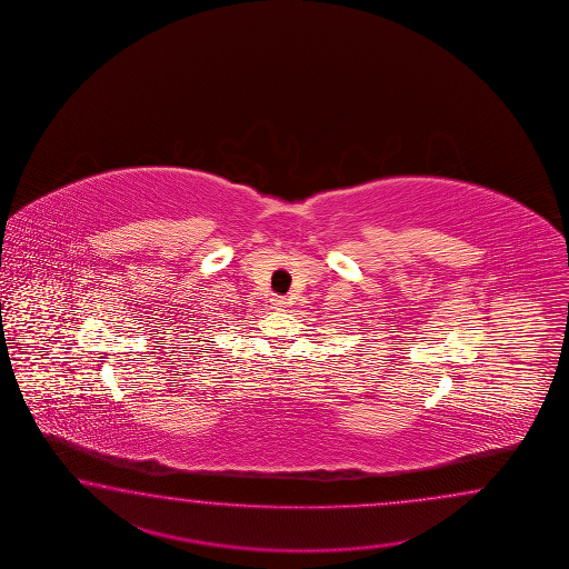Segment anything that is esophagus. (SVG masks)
<instances>
[{"label":"esophagus","instance_id":"34e87169","mask_svg":"<svg viewBox=\"0 0 569 569\" xmlns=\"http://www.w3.org/2000/svg\"><path fill=\"white\" fill-rule=\"evenodd\" d=\"M289 307V301L284 299V297H274L272 299V309H277V311H284Z\"/></svg>","mask_w":569,"mask_h":569}]
</instances>
